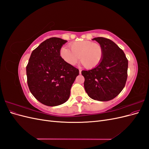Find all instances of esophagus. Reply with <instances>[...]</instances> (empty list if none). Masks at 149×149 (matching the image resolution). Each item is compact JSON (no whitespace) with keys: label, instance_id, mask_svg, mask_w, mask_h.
<instances>
[{"label":"esophagus","instance_id":"34e87169","mask_svg":"<svg viewBox=\"0 0 149 149\" xmlns=\"http://www.w3.org/2000/svg\"><path fill=\"white\" fill-rule=\"evenodd\" d=\"M81 71H82L81 70H79V74H81Z\"/></svg>","mask_w":149,"mask_h":149}]
</instances>
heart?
<instances>
[{"instance_id": "b5f03b06", "label": "heart", "mask_w": 149, "mask_h": 149, "mask_svg": "<svg viewBox=\"0 0 149 149\" xmlns=\"http://www.w3.org/2000/svg\"><path fill=\"white\" fill-rule=\"evenodd\" d=\"M71 49L62 47L60 55L63 60L70 65H74L79 59L88 69L100 65L103 58V49L100 44L91 41H79L72 43Z\"/></svg>"}]
</instances>
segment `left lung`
Returning a JSON list of instances; mask_svg holds the SVG:
<instances>
[{
	"mask_svg": "<svg viewBox=\"0 0 149 149\" xmlns=\"http://www.w3.org/2000/svg\"><path fill=\"white\" fill-rule=\"evenodd\" d=\"M96 40L103 49L100 65L88 71L83 70L84 86L88 95L100 101H110L124 88L127 78L128 60L125 53L112 40L97 37Z\"/></svg>",
	"mask_w": 149,
	"mask_h": 149,
	"instance_id": "1",
	"label": "left lung"
}]
</instances>
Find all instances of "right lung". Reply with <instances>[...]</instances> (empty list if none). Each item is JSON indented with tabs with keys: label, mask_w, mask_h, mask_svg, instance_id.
Listing matches in <instances>:
<instances>
[{
	"label": "right lung",
	"mask_w": 149,
	"mask_h": 149,
	"mask_svg": "<svg viewBox=\"0 0 149 149\" xmlns=\"http://www.w3.org/2000/svg\"><path fill=\"white\" fill-rule=\"evenodd\" d=\"M66 42L56 37L46 40L31 53L26 67L31 93L46 106H58L68 100L72 84L79 75V70L60 56L61 48Z\"/></svg>",
	"instance_id": "right-lung-1"
}]
</instances>
